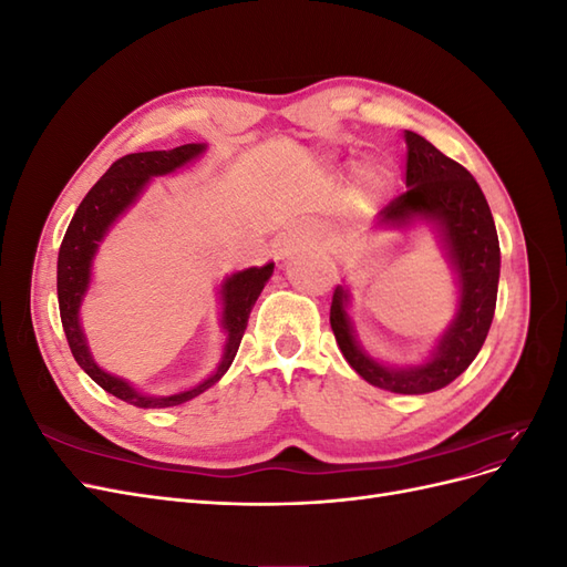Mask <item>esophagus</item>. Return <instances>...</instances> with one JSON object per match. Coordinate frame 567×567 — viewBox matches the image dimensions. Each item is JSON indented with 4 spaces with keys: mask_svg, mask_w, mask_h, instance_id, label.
I'll return each instance as SVG.
<instances>
[{
    "mask_svg": "<svg viewBox=\"0 0 567 567\" xmlns=\"http://www.w3.org/2000/svg\"><path fill=\"white\" fill-rule=\"evenodd\" d=\"M310 241H312V234L305 231V229H298V231L288 234V236L284 238V241H281V252H290L293 248L305 246V244H310Z\"/></svg>",
    "mask_w": 567,
    "mask_h": 567,
    "instance_id": "obj_1",
    "label": "esophagus"
}]
</instances>
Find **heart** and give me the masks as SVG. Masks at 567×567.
Returning <instances> with one entry per match:
<instances>
[{
    "mask_svg": "<svg viewBox=\"0 0 567 567\" xmlns=\"http://www.w3.org/2000/svg\"><path fill=\"white\" fill-rule=\"evenodd\" d=\"M364 184L371 188H383L390 182V169L385 165H369L364 169Z\"/></svg>",
    "mask_w": 567,
    "mask_h": 567,
    "instance_id": "obj_1",
    "label": "heart"
}]
</instances>
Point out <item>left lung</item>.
Returning <instances> with one entry per match:
<instances>
[{
    "instance_id": "left-lung-1",
    "label": "left lung",
    "mask_w": 567,
    "mask_h": 567,
    "mask_svg": "<svg viewBox=\"0 0 567 567\" xmlns=\"http://www.w3.org/2000/svg\"><path fill=\"white\" fill-rule=\"evenodd\" d=\"M406 136V192L379 213V225L400 227L411 217L437 221L442 241L458 274V312L437 342L431 362L392 369L359 350L346 315L348 293L340 286L331 302V329L348 364L375 388L400 394H423L450 385L471 367L487 338L499 288V238L485 194L466 167L444 156L416 132Z\"/></svg>"
}]
</instances>
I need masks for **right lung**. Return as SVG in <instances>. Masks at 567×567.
<instances>
[{
	"label": "right lung",
	"mask_w": 567,
	"mask_h": 567,
	"mask_svg": "<svg viewBox=\"0 0 567 567\" xmlns=\"http://www.w3.org/2000/svg\"><path fill=\"white\" fill-rule=\"evenodd\" d=\"M203 148H205L203 144H184L173 151H144V153H130V156L117 158L106 169V175L90 188V194L82 198L80 208L75 210L71 225H68L59 248V271H56L59 310H61V323L68 338V346H71L75 362L84 369V373H87L96 385L115 394L117 400L140 409H163V406L184 404L188 400L198 398L200 392L215 385L221 375L227 373L238 352V346H241L252 305L257 298H260L262 288L274 271L271 262L260 269L250 267L234 274V277H229L225 286H221V300H225L221 323H225L227 329L225 357H221V364L217 367V371L200 385L179 394H169V398H146V394L136 392L123 379H115V375L106 373L104 369H99L94 364V359L87 350V340H84V333L80 329L78 312H80L84 290L90 286V267H92V257L96 252L99 241L104 238V234L117 219V215H123L134 203V198L142 194V188L151 177L173 173V169L196 158L198 153H203Z\"/></svg>",
	"instance_id": "1"
}]
</instances>
